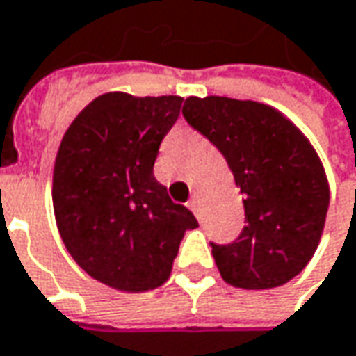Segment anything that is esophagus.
Here are the masks:
<instances>
[{
  "instance_id": "34e87169",
  "label": "esophagus",
  "mask_w": 356,
  "mask_h": 356,
  "mask_svg": "<svg viewBox=\"0 0 356 356\" xmlns=\"http://www.w3.org/2000/svg\"><path fill=\"white\" fill-rule=\"evenodd\" d=\"M188 208H190V210H192V212L196 213V216H198L200 213V208H198V198H192L190 200V202H188Z\"/></svg>"
}]
</instances>
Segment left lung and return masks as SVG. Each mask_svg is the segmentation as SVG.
Returning <instances> with one entry per match:
<instances>
[{
  "instance_id": "left-lung-1",
  "label": "left lung",
  "mask_w": 356,
  "mask_h": 356,
  "mask_svg": "<svg viewBox=\"0 0 356 356\" xmlns=\"http://www.w3.org/2000/svg\"><path fill=\"white\" fill-rule=\"evenodd\" d=\"M182 115L224 154L243 194L238 239L212 243L226 283L280 287L303 271L319 245L329 184L315 148L280 111L227 97H188Z\"/></svg>"
}]
</instances>
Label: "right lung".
<instances>
[{
  "mask_svg": "<svg viewBox=\"0 0 356 356\" xmlns=\"http://www.w3.org/2000/svg\"><path fill=\"white\" fill-rule=\"evenodd\" d=\"M182 97L106 92L63 136L53 170V210L81 269L118 291L156 289L170 277L194 213L154 178L162 138Z\"/></svg>",
  "mask_w": 356,
  "mask_h": 356,
  "instance_id": "obj_1",
  "label": "right lung"
}]
</instances>
